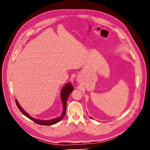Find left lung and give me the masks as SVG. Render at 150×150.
I'll list each match as a JSON object with an SVG mask.
<instances>
[{
	"instance_id": "8db88e82",
	"label": "left lung",
	"mask_w": 150,
	"mask_h": 150,
	"mask_svg": "<svg viewBox=\"0 0 150 150\" xmlns=\"http://www.w3.org/2000/svg\"><path fill=\"white\" fill-rule=\"evenodd\" d=\"M90 118H91V119H92V118H91V117H90Z\"/></svg>"
}]
</instances>
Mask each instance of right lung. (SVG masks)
<instances>
[{"mask_svg": "<svg viewBox=\"0 0 150 150\" xmlns=\"http://www.w3.org/2000/svg\"><path fill=\"white\" fill-rule=\"evenodd\" d=\"M74 87L72 86V84L70 83L66 84L64 88H63L61 89V99L62 100V105H63V110L61 115L57 118H55V119H53L52 120H38L35 119V118H33L31 117L27 112H25L24 110L22 109V108L20 106L19 103H18V101H17V100L16 99L15 101L16 103V105L18 106V108H19V109L20 110V111L25 116H26L27 117H28V119H31V120H33V122H35L36 123L39 124V125H54L55 123H57L59 122H60L61 120H62L63 118L66 115V103H67V98L69 96V95L70 94V93L72 92L74 90Z\"/></svg>", "mask_w": 150, "mask_h": 150, "instance_id": "1", "label": "right lung"}]
</instances>
